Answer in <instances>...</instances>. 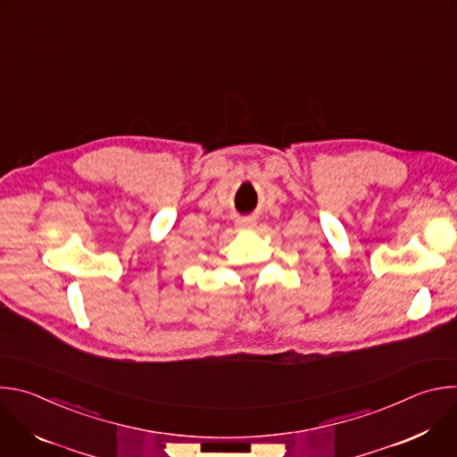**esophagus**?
Masks as SVG:
<instances>
[{"instance_id":"34e87169","label":"esophagus","mask_w":457,"mask_h":457,"mask_svg":"<svg viewBox=\"0 0 457 457\" xmlns=\"http://www.w3.org/2000/svg\"><path fill=\"white\" fill-rule=\"evenodd\" d=\"M254 228H256V220H253V219H245V220L238 222V229H242V231H251Z\"/></svg>"}]
</instances>
